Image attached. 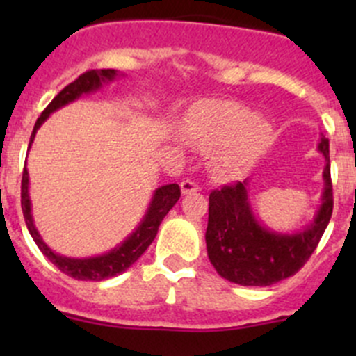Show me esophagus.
<instances>
[{
	"label": "esophagus",
	"instance_id": "obj_1",
	"mask_svg": "<svg viewBox=\"0 0 356 356\" xmlns=\"http://www.w3.org/2000/svg\"><path fill=\"white\" fill-rule=\"evenodd\" d=\"M181 191H182V195H191V193H196V191H200V186L196 184L195 181H182L181 182Z\"/></svg>",
	"mask_w": 356,
	"mask_h": 356
}]
</instances>
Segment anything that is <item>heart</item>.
I'll return each instance as SVG.
<instances>
[{
  "label": "heart",
  "mask_w": 356,
  "mask_h": 356,
  "mask_svg": "<svg viewBox=\"0 0 356 356\" xmlns=\"http://www.w3.org/2000/svg\"><path fill=\"white\" fill-rule=\"evenodd\" d=\"M186 134L203 148H217V170L236 175L267 152L274 129L267 118L234 102H201L189 111Z\"/></svg>",
  "instance_id": "obj_1"
}]
</instances>
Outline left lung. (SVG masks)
I'll return each mask as SVG.
<instances>
[{"label":"left lung","mask_w":356,"mask_h":356,"mask_svg":"<svg viewBox=\"0 0 356 356\" xmlns=\"http://www.w3.org/2000/svg\"><path fill=\"white\" fill-rule=\"evenodd\" d=\"M318 152L325 158L322 204L314 222L296 234H281L254 218L248 201V182H234L210 193L207 251L218 275L241 286H272L296 274L317 248L332 215L329 139Z\"/></svg>","instance_id":"1"}]
</instances>
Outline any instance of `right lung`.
<instances>
[{
  "instance_id": "obj_1",
  "label": "right lung",
  "mask_w": 356,
  "mask_h": 356,
  "mask_svg": "<svg viewBox=\"0 0 356 356\" xmlns=\"http://www.w3.org/2000/svg\"><path fill=\"white\" fill-rule=\"evenodd\" d=\"M118 75L117 70L113 68H102V70H88L82 75H79L74 82L65 86L58 95L53 98V102L46 106V110L42 111L41 117L38 118L34 125V131L31 134V141H29V148H31L32 141L35 138V132L41 127L42 122L49 117L55 110L62 108V106L68 105L74 99L81 98L82 95H88V92H95L102 88L105 82L113 81ZM22 211L25 224H27L29 232H31L32 239L38 245L39 250L42 251L46 258L55 265L56 268L63 272V274L70 275V277L79 279V281H103V279L115 277V275L122 274V272L127 270L146 250L152 245L153 239H155L158 227H160L161 220H163L165 215L170 211V208L177 203V200L181 198V188L177 184H167L158 188L153 193L152 203H149L146 215L143 217L141 224L138 225L134 232L125 239L124 243H120L117 248L108 251L105 254H99V257L92 258H67L62 254L55 253L39 236L38 229H35L34 220H32L31 213V198H29V172L27 167H24L22 172Z\"/></svg>"
}]
</instances>
